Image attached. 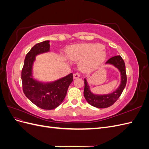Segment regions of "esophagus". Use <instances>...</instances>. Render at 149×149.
<instances>
[{"instance_id": "obj_1", "label": "esophagus", "mask_w": 149, "mask_h": 149, "mask_svg": "<svg viewBox=\"0 0 149 149\" xmlns=\"http://www.w3.org/2000/svg\"><path fill=\"white\" fill-rule=\"evenodd\" d=\"M79 77H80V74H79V73H75L73 74V78H74V79L78 78H79Z\"/></svg>"}]
</instances>
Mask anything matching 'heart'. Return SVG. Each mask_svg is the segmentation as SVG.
Segmentation results:
<instances>
[{"label":"heart","mask_w":149,"mask_h":149,"mask_svg":"<svg viewBox=\"0 0 149 149\" xmlns=\"http://www.w3.org/2000/svg\"><path fill=\"white\" fill-rule=\"evenodd\" d=\"M70 60H81L80 66L83 70H92L100 66L107 56L105 48L97 43H81L71 46L66 51Z\"/></svg>","instance_id":"obj_1"}]
</instances>
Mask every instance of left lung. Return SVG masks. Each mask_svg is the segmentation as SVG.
I'll use <instances>...</instances> for the list:
<instances>
[{
  "mask_svg": "<svg viewBox=\"0 0 149 149\" xmlns=\"http://www.w3.org/2000/svg\"><path fill=\"white\" fill-rule=\"evenodd\" d=\"M106 64H111L116 66L120 72L121 75V81L119 88L111 94L97 95L94 94L90 91L89 86L87 81L84 79V96L87 102L91 106L97 108H106L114 104L121 95L127 83V76L125 72V65L123 58L120 56H115L109 58L106 61Z\"/></svg>",
  "mask_w": 149,
  "mask_h": 149,
  "instance_id": "obj_1",
  "label": "left lung"
}]
</instances>
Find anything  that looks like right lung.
Listing matches in <instances>:
<instances>
[{
	"label": "right lung",
	"mask_w": 149,
	"mask_h": 149,
	"mask_svg": "<svg viewBox=\"0 0 149 149\" xmlns=\"http://www.w3.org/2000/svg\"><path fill=\"white\" fill-rule=\"evenodd\" d=\"M49 41L36 44L26 54L22 70L23 91L26 97L43 109H55L65 99L69 86L73 81V73L52 83H43L33 78L32 66L35 56L49 51Z\"/></svg>",
	"instance_id": "right-lung-1"
}]
</instances>
